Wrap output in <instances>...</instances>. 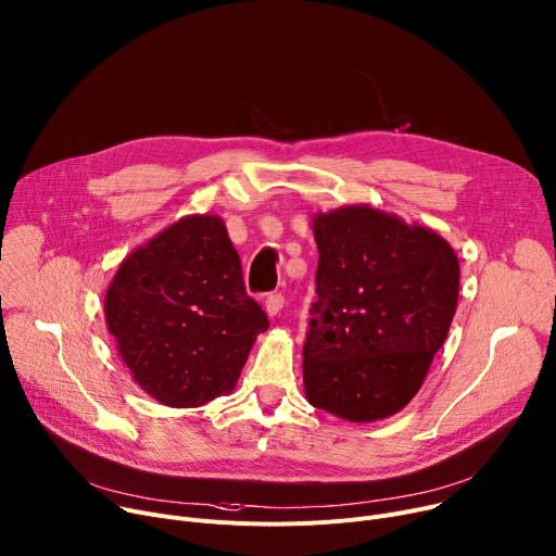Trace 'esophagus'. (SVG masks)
<instances>
[{
	"mask_svg": "<svg viewBox=\"0 0 556 556\" xmlns=\"http://www.w3.org/2000/svg\"><path fill=\"white\" fill-rule=\"evenodd\" d=\"M264 308H266V313H268L270 317H277V315L281 313V308H283V294H281V292L268 294V296H266V304H264Z\"/></svg>",
	"mask_w": 556,
	"mask_h": 556,
	"instance_id": "obj_1",
	"label": "esophagus"
}]
</instances>
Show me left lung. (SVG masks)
Masks as SVG:
<instances>
[{
  "instance_id": "left-lung-1",
  "label": "left lung",
  "mask_w": 556,
  "mask_h": 556,
  "mask_svg": "<svg viewBox=\"0 0 556 556\" xmlns=\"http://www.w3.org/2000/svg\"><path fill=\"white\" fill-rule=\"evenodd\" d=\"M317 301L304 345L311 406L372 424L419 392L459 301V260L430 228L368 204L315 213Z\"/></svg>"
}]
</instances>
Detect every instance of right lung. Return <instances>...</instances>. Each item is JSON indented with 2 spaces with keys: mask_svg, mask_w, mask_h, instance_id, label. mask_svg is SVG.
I'll return each instance as SVG.
<instances>
[{
  "mask_svg": "<svg viewBox=\"0 0 556 556\" xmlns=\"http://www.w3.org/2000/svg\"><path fill=\"white\" fill-rule=\"evenodd\" d=\"M104 317L132 381L168 408L228 394L268 330L226 224L211 213L186 215L126 255Z\"/></svg>",
  "mask_w": 556,
  "mask_h": 556,
  "instance_id": "1",
  "label": "right lung"
}]
</instances>
